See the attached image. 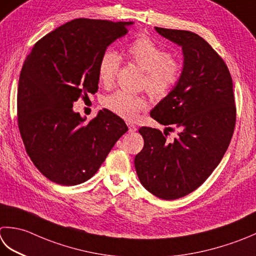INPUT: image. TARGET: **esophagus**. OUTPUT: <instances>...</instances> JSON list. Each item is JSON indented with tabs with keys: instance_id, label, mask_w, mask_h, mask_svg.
I'll return each instance as SVG.
<instances>
[{
	"instance_id": "obj_1",
	"label": "esophagus",
	"mask_w": 256,
	"mask_h": 256,
	"mask_svg": "<svg viewBox=\"0 0 256 256\" xmlns=\"http://www.w3.org/2000/svg\"><path fill=\"white\" fill-rule=\"evenodd\" d=\"M128 132L130 133H133L138 130V128L135 126V125L133 123H128Z\"/></svg>"
}]
</instances>
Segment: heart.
<instances>
[{"label": "heart", "instance_id": "heart-1", "mask_svg": "<svg viewBox=\"0 0 256 256\" xmlns=\"http://www.w3.org/2000/svg\"><path fill=\"white\" fill-rule=\"evenodd\" d=\"M126 54L130 61L145 72L143 88L154 98H164L176 86L183 74V64L171 56L168 50L146 35L135 38L128 44ZM121 66V56L113 50H105L98 60V75L104 86H111ZM104 106L128 121H134L148 108L142 95L116 91L104 98Z\"/></svg>", "mask_w": 256, "mask_h": 256}]
</instances>
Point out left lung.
Listing matches in <instances>:
<instances>
[{
    "instance_id": "1",
    "label": "left lung",
    "mask_w": 256,
    "mask_h": 256,
    "mask_svg": "<svg viewBox=\"0 0 256 256\" xmlns=\"http://www.w3.org/2000/svg\"><path fill=\"white\" fill-rule=\"evenodd\" d=\"M181 45L183 74L151 116L177 136L156 128L138 130L144 146L134 160L140 182L155 196L176 200L195 191L221 162L236 122L233 83L223 58L203 38L190 31L155 28Z\"/></svg>"
}]
</instances>
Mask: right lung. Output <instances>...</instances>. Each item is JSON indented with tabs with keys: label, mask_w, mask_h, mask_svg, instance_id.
I'll return each instance as SVG.
<instances>
[{
	"label": "right lung",
	"mask_w": 256,
	"mask_h": 256,
	"mask_svg": "<svg viewBox=\"0 0 256 256\" xmlns=\"http://www.w3.org/2000/svg\"><path fill=\"white\" fill-rule=\"evenodd\" d=\"M132 22L76 18L43 36L24 61L18 88V124L25 150L45 178L76 185L98 172L128 131L106 108L88 123L73 102L98 88V64Z\"/></svg>",
	"instance_id": "1"
}]
</instances>
